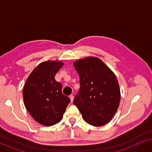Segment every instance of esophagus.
<instances>
[{"label": "esophagus", "mask_w": 152, "mask_h": 152, "mask_svg": "<svg viewBox=\"0 0 152 152\" xmlns=\"http://www.w3.org/2000/svg\"><path fill=\"white\" fill-rule=\"evenodd\" d=\"M70 101H71V102H73V99H74V96L72 95H70Z\"/></svg>", "instance_id": "esophagus-1"}]
</instances>
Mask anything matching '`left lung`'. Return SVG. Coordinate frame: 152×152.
Returning <instances> with one entry per match:
<instances>
[{"label": "left lung", "mask_w": 152, "mask_h": 152, "mask_svg": "<svg viewBox=\"0 0 152 152\" xmlns=\"http://www.w3.org/2000/svg\"><path fill=\"white\" fill-rule=\"evenodd\" d=\"M80 76V93L73 103L83 119L94 126L109 123L119 107L120 90L114 72L96 57L74 62Z\"/></svg>", "instance_id": "1"}]
</instances>
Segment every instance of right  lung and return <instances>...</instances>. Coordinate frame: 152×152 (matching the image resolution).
I'll return each instance as SVG.
<instances>
[{"mask_svg":"<svg viewBox=\"0 0 152 152\" xmlns=\"http://www.w3.org/2000/svg\"><path fill=\"white\" fill-rule=\"evenodd\" d=\"M64 63L46 61L39 64L27 79L23 90L25 107L35 121L50 126L62 119L70 103L68 97L62 94V85L55 76Z\"/></svg>","mask_w":152,"mask_h":152,"instance_id":"1","label":"right lung"}]
</instances>
